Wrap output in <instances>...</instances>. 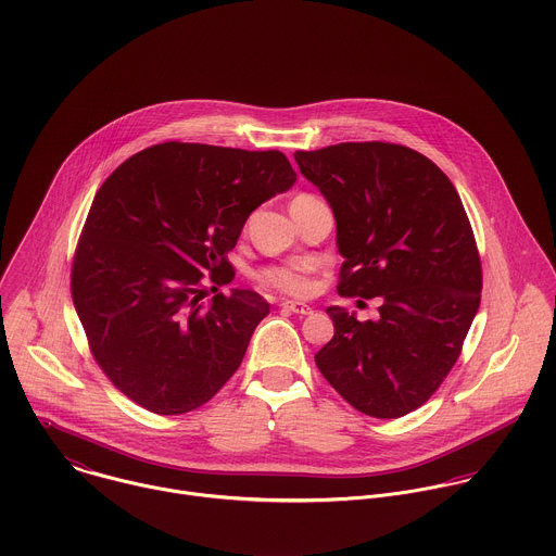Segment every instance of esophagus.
I'll return each instance as SVG.
<instances>
[{
	"mask_svg": "<svg viewBox=\"0 0 556 556\" xmlns=\"http://www.w3.org/2000/svg\"><path fill=\"white\" fill-rule=\"evenodd\" d=\"M281 309H283V312H290V314H299V316L312 314V307L305 305V303H299V301H283V303H281Z\"/></svg>",
	"mask_w": 556,
	"mask_h": 556,
	"instance_id": "34e87169",
	"label": "esophagus"
}]
</instances>
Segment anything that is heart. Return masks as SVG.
<instances>
[{"mask_svg": "<svg viewBox=\"0 0 556 556\" xmlns=\"http://www.w3.org/2000/svg\"><path fill=\"white\" fill-rule=\"evenodd\" d=\"M307 194H301L296 199H303ZM314 264L312 262H294V264H283V266H266L257 273V281L275 288L279 292L292 294V296H307L314 288L312 281Z\"/></svg>", "mask_w": 556, "mask_h": 556, "instance_id": "obj_1", "label": "heart"}]
</instances>
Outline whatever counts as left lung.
I'll return each instance as SVG.
<instances>
[{"label":"left lung","instance_id":"1","mask_svg":"<svg viewBox=\"0 0 556 556\" xmlns=\"http://www.w3.org/2000/svg\"><path fill=\"white\" fill-rule=\"evenodd\" d=\"M294 160L336 216L338 294L383 301L366 323L329 307L336 333L316 366L357 412L401 418L438 392L481 305L464 203L438 164L403 144L340 142Z\"/></svg>","mask_w":556,"mask_h":556}]
</instances>
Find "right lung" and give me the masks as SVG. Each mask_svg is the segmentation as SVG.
Returning <instances> with one entry per match:
<instances>
[{"instance_id": "1", "label": "right lung", "mask_w": 556, "mask_h": 556, "mask_svg": "<svg viewBox=\"0 0 556 556\" xmlns=\"http://www.w3.org/2000/svg\"><path fill=\"white\" fill-rule=\"evenodd\" d=\"M296 173L281 151L162 142L97 190L71 266V296L112 386L160 416L205 405L240 368L270 305L231 283L227 253L249 214ZM216 290V288H212Z\"/></svg>"}]
</instances>
